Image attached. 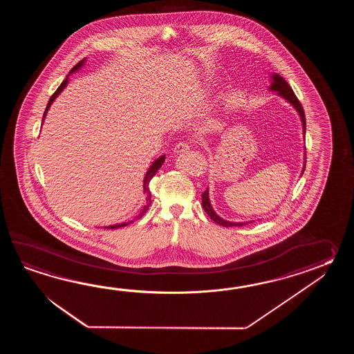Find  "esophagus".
Instances as JSON below:
<instances>
[{
	"label": "esophagus",
	"instance_id": "esophagus-1",
	"mask_svg": "<svg viewBox=\"0 0 354 354\" xmlns=\"http://www.w3.org/2000/svg\"><path fill=\"white\" fill-rule=\"evenodd\" d=\"M189 144L186 142H180V143L176 144L174 147V153H185V151H189Z\"/></svg>",
	"mask_w": 354,
	"mask_h": 354
}]
</instances>
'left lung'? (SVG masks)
Segmentation results:
<instances>
[{
    "instance_id": "obj_1",
    "label": "left lung",
    "mask_w": 354,
    "mask_h": 354,
    "mask_svg": "<svg viewBox=\"0 0 354 354\" xmlns=\"http://www.w3.org/2000/svg\"><path fill=\"white\" fill-rule=\"evenodd\" d=\"M270 88H271L272 91H277L279 96L286 98L287 101H288L290 104H292L295 109L299 111L301 116V120H302V127H304V134H305V130H306V119H305V113H304V109H302V105H301L299 98L296 97L294 91L291 88V86L286 82V80H285L282 75L274 73L273 77H272V84ZM304 171H305V168H304ZM201 196H203V210H205V212L210 216L211 220H212V221H215V223L218 224V225L232 227V226H243L247 224V223H230V221H225L224 218H221L220 216H218V215L215 214V211L212 210V207H211L207 188H206V191H205Z\"/></svg>"
}]
</instances>
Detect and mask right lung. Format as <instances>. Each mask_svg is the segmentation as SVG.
I'll return each instance as SVG.
<instances>
[{"instance_id":"right-lung-1","label":"right lung","mask_w":354,"mask_h":354,"mask_svg":"<svg viewBox=\"0 0 354 354\" xmlns=\"http://www.w3.org/2000/svg\"><path fill=\"white\" fill-rule=\"evenodd\" d=\"M83 60H81L80 63H77L75 64V67L72 68L71 69V73L72 72H75V71H77L78 68L81 67L82 66ZM68 82V77H66V80L63 81V82L60 83L59 87L57 88V91L54 92L53 95H52V97L49 98V102H48V105H46V111H44V115H43V119L46 118V111H48V109L50 107V105H52V102L54 101V98L57 97L58 95H59L60 92L63 91V88L66 87V84H67ZM165 163V156H162L160 158L157 159L153 165H151V168L148 169V172H147V174H145V178H144V192H145V195H147V197H145V200H147V205L144 206L143 210L140 211V214H139V216L136 218H140L142 216H143L144 214L147 212V210L149 209V206H151V189H149V182H151V178H153V176L154 174H157V171H158L159 168L162 167V165ZM133 223V221H131ZM128 224H130V223H122V224H116V225H111V226H105V229H118V227H122V226H127Z\"/></svg>"}]
</instances>
